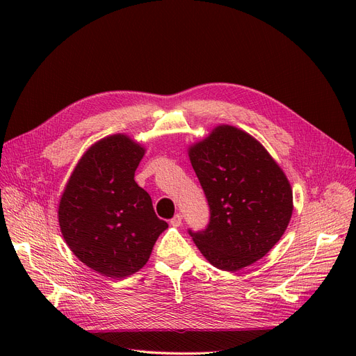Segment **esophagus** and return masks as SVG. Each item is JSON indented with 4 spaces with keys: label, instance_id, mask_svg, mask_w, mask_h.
Here are the masks:
<instances>
[{
    "label": "esophagus",
    "instance_id": "1",
    "mask_svg": "<svg viewBox=\"0 0 356 356\" xmlns=\"http://www.w3.org/2000/svg\"><path fill=\"white\" fill-rule=\"evenodd\" d=\"M181 219H183L181 213H176V215L170 219V225H172V227H180V225H181Z\"/></svg>",
    "mask_w": 356,
    "mask_h": 356
}]
</instances>
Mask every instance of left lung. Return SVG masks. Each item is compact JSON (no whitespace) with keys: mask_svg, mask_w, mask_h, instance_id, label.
Returning <instances> with one entry per match:
<instances>
[{"mask_svg":"<svg viewBox=\"0 0 356 356\" xmlns=\"http://www.w3.org/2000/svg\"><path fill=\"white\" fill-rule=\"evenodd\" d=\"M209 204V223L189 229L212 266L236 271L263 258L283 236L293 193L282 168L250 134L219 125L189 149Z\"/></svg>","mask_w":356,"mask_h":356,"instance_id":"8db88e82","label":"left lung"}]
</instances>
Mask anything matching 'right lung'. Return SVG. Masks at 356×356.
<instances>
[{"label": "right lung", "mask_w": 356, "mask_h": 356, "mask_svg": "<svg viewBox=\"0 0 356 356\" xmlns=\"http://www.w3.org/2000/svg\"><path fill=\"white\" fill-rule=\"evenodd\" d=\"M144 148L122 134L93 144L72 173L59 204L66 244L83 264L124 278L148 261L168 227L134 180Z\"/></svg>", "instance_id": "obj_1"}]
</instances>
